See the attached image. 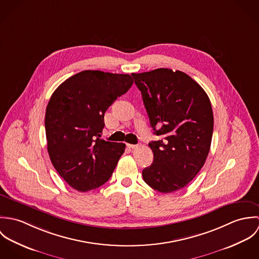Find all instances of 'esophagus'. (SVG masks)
<instances>
[{"label":"esophagus","mask_w":259,"mask_h":259,"mask_svg":"<svg viewBox=\"0 0 259 259\" xmlns=\"http://www.w3.org/2000/svg\"><path fill=\"white\" fill-rule=\"evenodd\" d=\"M126 146H127V148H138V145H131V144H127V145H126Z\"/></svg>","instance_id":"obj_1"}]
</instances>
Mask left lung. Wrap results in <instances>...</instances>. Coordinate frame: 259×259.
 Returning <instances> with one entry per match:
<instances>
[{"mask_svg":"<svg viewBox=\"0 0 259 259\" xmlns=\"http://www.w3.org/2000/svg\"><path fill=\"white\" fill-rule=\"evenodd\" d=\"M153 134V162L143 170L151 188L169 193L184 188L203 166L209 152L213 113L208 96L188 74L170 69L132 74Z\"/></svg>","mask_w":259,"mask_h":259,"instance_id":"1","label":"left lung"}]
</instances>
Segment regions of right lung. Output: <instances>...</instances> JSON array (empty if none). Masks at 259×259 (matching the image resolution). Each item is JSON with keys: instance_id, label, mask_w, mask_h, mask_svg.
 Returning a JSON list of instances; mask_svg holds the SVG:
<instances>
[{"instance_id": "1", "label": "right lung", "mask_w": 259, "mask_h": 259, "mask_svg": "<svg viewBox=\"0 0 259 259\" xmlns=\"http://www.w3.org/2000/svg\"><path fill=\"white\" fill-rule=\"evenodd\" d=\"M130 74L82 71L53 93L45 116L48 152L58 174L85 192L106 184L125 145L102 139L105 112L132 87Z\"/></svg>"}]
</instances>
